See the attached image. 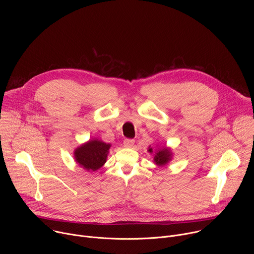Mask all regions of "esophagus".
Instances as JSON below:
<instances>
[{
  "label": "esophagus",
  "instance_id": "obj_1",
  "mask_svg": "<svg viewBox=\"0 0 254 254\" xmlns=\"http://www.w3.org/2000/svg\"><path fill=\"white\" fill-rule=\"evenodd\" d=\"M133 144H134V139H132V138H126L124 140V146L126 148H131Z\"/></svg>",
  "mask_w": 254,
  "mask_h": 254
}]
</instances>
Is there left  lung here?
Listing matches in <instances>:
<instances>
[{
    "mask_svg": "<svg viewBox=\"0 0 254 254\" xmlns=\"http://www.w3.org/2000/svg\"><path fill=\"white\" fill-rule=\"evenodd\" d=\"M150 153H153V149H149ZM171 152L170 150H168L167 148H163L161 150H159L154 158L155 163L159 166H164L166 165L170 160H171Z\"/></svg>",
    "mask_w": 254,
    "mask_h": 254,
    "instance_id": "left-lung-1",
    "label": "left lung"
}]
</instances>
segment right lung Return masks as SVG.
I'll return each instance as SVG.
<instances>
[{"label":"right lung","mask_w":254,"mask_h":254,"mask_svg":"<svg viewBox=\"0 0 254 254\" xmlns=\"http://www.w3.org/2000/svg\"><path fill=\"white\" fill-rule=\"evenodd\" d=\"M110 143H105L101 140H89L75 150L74 157L76 162L83 167V169L92 172L103 166L106 162Z\"/></svg>","instance_id":"obj_1"}]
</instances>
